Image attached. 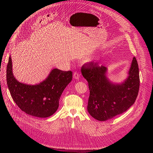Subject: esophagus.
<instances>
[{
	"instance_id": "esophagus-1",
	"label": "esophagus",
	"mask_w": 153,
	"mask_h": 153,
	"mask_svg": "<svg viewBox=\"0 0 153 153\" xmlns=\"http://www.w3.org/2000/svg\"><path fill=\"white\" fill-rule=\"evenodd\" d=\"M79 76H80V74L78 73L77 72H75L73 74V77L75 79H79Z\"/></svg>"
}]
</instances>
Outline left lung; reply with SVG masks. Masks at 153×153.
<instances>
[{
    "label": "left lung",
    "instance_id": "left-lung-1",
    "mask_svg": "<svg viewBox=\"0 0 153 153\" xmlns=\"http://www.w3.org/2000/svg\"><path fill=\"white\" fill-rule=\"evenodd\" d=\"M107 71L105 66L93 62L85 63L81 68L90 91L87 111L99 121H106L126 111L134 103L139 92V68L135 57L127 79L122 84L111 82Z\"/></svg>",
    "mask_w": 153,
    "mask_h": 153
}]
</instances>
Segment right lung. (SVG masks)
I'll list each match as a JSON object with an SVG mask.
<instances>
[{"mask_svg": "<svg viewBox=\"0 0 153 153\" xmlns=\"http://www.w3.org/2000/svg\"><path fill=\"white\" fill-rule=\"evenodd\" d=\"M72 78L71 71L53 69L43 82L28 85L15 78L10 56L7 66V82L13 101L27 114L39 118H46L55 113L61 95Z\"/></svg>", "mask_w": 153, "mask_h": 153, "instance_id": "right-lung-1", "label": "right lung"}]
</instances>
